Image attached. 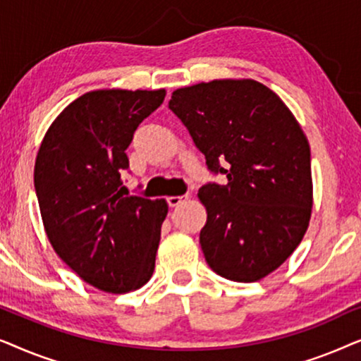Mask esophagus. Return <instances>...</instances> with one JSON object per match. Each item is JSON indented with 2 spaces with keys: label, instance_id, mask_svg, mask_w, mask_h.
Segmentation results:
<instances>
[{
  "label": "esophagus",
  "instance_id": "1",
  "mask_svg": "<svg viewBox=\"0 0 361 361\" xmlns=\"http://www.w3.org/2000/svg\"><path fill=\"white\" fill-rule=\"evenodd\" d=\"M189 199V197L187 195H171V197H167V204H169V207H177V205H180L182 202L184 200H187Z\"/></svg>",
  "mask_w": 361,
  "mask_h": 361
}]
</instances>
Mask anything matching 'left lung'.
<instances>
[{"instance_id":"left-lung-1","label":"left lung","mask_w":361,"mask_h":361,"mask_svg":"<svg viewBox=\"0 0 361 361\" xmlns=\"http://www.w3.org/2000/svg\"><path fill=\"white\" fill-rule=\"evenodd\" d=\"M169 108L189 130L212 172L200 246L221 278L255 283L294 253L312 215L310 147L276 93L253 78H219L172 92ZM225 165V168H221Z\"/></svg>"}]
</instances>
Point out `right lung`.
<instances>
[{"instance_id": "add662e5", "label": "right lung", "mask_w": 361, "mask_h": 361, "mask_svg": "<svg viewBox=\"0 0 361 361\" xmlns=\"http://www.w3.org/2000/svg\"><path fill=\"white\" fill-rule=\"evenodd\" d=\"M166 90L83 93L44 135L34 185L44 230L63 263L93 288L125 294L154 273L167 202L123 195L126 147Z\"/></svg>"}]
</instances>
